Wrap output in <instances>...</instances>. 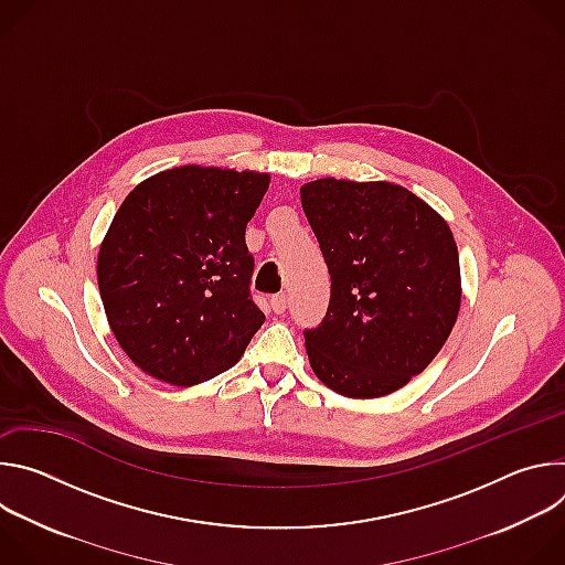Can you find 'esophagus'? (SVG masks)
<instances>
[{
    "label": "esophagus",
    "mask_w": 565,
    "mask_h": 565,
    "mask_svg": "<svg viewBox=\"0 0 565 565\" xmlns=\"http://www.w3.org/2000/svg\"><path fill=\"white\" fill-rule=\"evenodd\" d=\"M286 306H288V297H286L284 292H281V295H275V297L270 299V308H273L275 315L286 312Z\"/></svg>",
    "instance_id": "esophagus-1"
}]
</instances>
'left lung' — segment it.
<instances>
[{
	"label": "left lung",
	"instance_id": "1",
	"mask_svg": "<svg viewBox=\"0 0 565 565\" xmlns=\"http://www.w3.org/2000/svg\"><path fill=\"white\" fill-rule=\"evenodd\" d=\"M301 207L331 275V301L303 331L315 375L347 397H380L423 373L460 308L447 221L407 188L317 179Z\"/></svg>",
	"mask_w": 565,
	"mask_h": 565
}]
</instances>
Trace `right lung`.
<instances>
[{"label":"right lung","instance_id":"right-lung-1","mask_svg":"<svg viewBox=\"0 0 565 565\" xmlns=\"http://www.w3.org/2000/svg\"><path fill=\"white\" fill-rule=\"evenodd\" d=\"M270 174L181 166L138 183L98 253L114 338L147 375L194 386L234 366L266 315L246 225Z\"/></svg>","mask_w":565,"mask_h":565}]
</instances>
